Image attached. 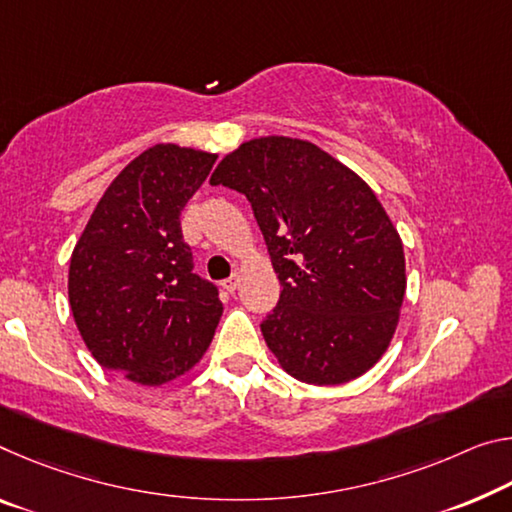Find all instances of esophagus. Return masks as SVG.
Returning a JSON list of instances; mask_svg holds the SVG:
<instances>
[{
	"mask_svg": "<svg viewBox=\"0 0 512 512\" xmlns=\"http://www.w3.org/2000/svg\"><path fill=\"white\" fill-rule=\"evenodd\" d=\"M239 280H241V278H239V273H232L230 278H227V280L223 282V287L232 294V291H237V287H239Z\"/></svg>",
	"mask_w": 512,
	"mask_h": 512,
	"instance_id": "34e87169",
	"label": "esophagus"
}]
</instances>
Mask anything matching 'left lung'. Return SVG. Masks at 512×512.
<instances>
[{
  "label": "left lung",
  "mask_w": 512,
  "mask_h": 512,
  "mask_svg": "<svg viewBox=\"0 0 512 512\" xmlns=\"http://www.w3.org/2000/svg\"><path fill=\"white\" fill-rule=\"evenodd\" d=\"M209 182L253 205L282 287L262 323L280 367L319 387L367 373L392 342L408 285L403 241L371 186L289 136L241 143Z\"/></svg>",
  "instance_id": "obj_1"
}]
</instances>
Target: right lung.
<instances>
[{
	"label": "right lung",
	"mask_w": 512,
	"mask_h": 512,
	"mask_svg": "<svg viewBox=\"0 0 512 512\" xmlns=\"http://www.w3.org/2000/svg\"><path fill=\"white\" fill-rule=\"evenodd\" d=\"M218 154L157 143L120 170L70 257L77 330L104 369L148 387L184 376L212 344L223 303L193 273L180 216Z\"/></svg>",
	"instance_id": "obj_1"
}]
</instances>
